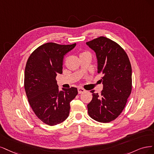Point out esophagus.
Listing matches in <instances>:
<instances>
[{"label":"esophagus","instance_id":"esophagus-1","mask_svg":"<svg viewBox=\"0 0 154 154\" xmlns=\"http://www.w3.org/2000/svg\"><path fill=\"white\" fill-rule=\"evenodd\" d=\"M84 92H85V90H84V89H83V88H78V93H79V94L83 93H84Z\"/></svg>","mask_w":154,"mask_h":154}]
</instances>
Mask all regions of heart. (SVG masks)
Returning <instances> with one entry per match:
<instances>
[{
  "label": "heart",
  "mask_w": 154,
  "mask_h": 154,
  "mask_svg": "<svg viewBox=\"0 0 154 154\" xmlns=\"http://www.w3.org/2000/svg\"><path fill=\"white\" fill-rule=\"evenodd\" d=\"M89 54V53H88V52H84V53H82V54Z\"/></svg>",
  "instance_id": "b5f03b06"
}]
</instances>
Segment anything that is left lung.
I'll use <instances>...</instances> for the list:
<instances>
[{
  "label": "left lung",
  "mask_w": 154,
  "mask_h": 154,
  "mask_svg": "<svg viewBox=\"0 0 154 154\" xmlns=\"http://www.w3.org/2000/svg\"><path fill=\"white\" fill-rule=\"evenodd\" d=\"M95 52L98 73L103 74V90L99 95L91 90L93 98L88 104L90 116L108 123L120 115L132 91V68L125 51L118 43L100 36L86 42Z\"/></svg>",
  "instance_id": "1"
}]
</instances>
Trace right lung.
Returning a JSON list of instances; mask_svg holds the SVG:
<instances>
[{"label":"right lung","mask_w":154,"mask_h":154,"mask_svg":"<svg viewBox=\"0 0 154 154\" xmlns=\"http://www.w3.org/2000/svg\"><path fill=\"white\" fill-rule=\"evenodd\" d=\"M76 43L62 45L47 43L29 56L25 68L24 87L29 104L37 117L48 125L64 122L70 113V103L76 88L59 90L56 77L63 73V57Z\"/></svg>","instance_id":"right-lung-1"}]
</instances>
